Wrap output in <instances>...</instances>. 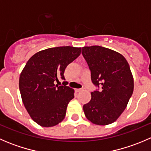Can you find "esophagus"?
I'll return each mask as SVG.
<instances>
[{
	"mask_svg": "<svg viewBox=\"0 0 151 151\" xmlns=\"http://www.w3.org/2000/svg\"><path fill=\"white\" fill-rule=\"evenodd\" d=\"M76 91H77V92H80V91H83V88H79V89H77Z\"/></svg>",
	"mask_w": 151,
	"mask_h": 151,
	"instance_id": "obj_1",
	"label": "esophagus"
}]
</instances>
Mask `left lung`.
<instances>
[{
	"mask_svg": "<svg viewBox=\"0 0 151 151\" xmlns=\"http://www.w3.org/2000/svg\"><path fill=\"white\" fill-rule=\"evenodd\" d=\"M82 54L91 70L92 83L101 88L91 92V101L83 106L85 116L94 124H110L122 114L133 93L130 67L122 55L106 47H84Z\"/></svg>",
	"mask_w": 151,
	"mask_h": 151,
	"instance_id": "8db88e82",
	"label": "left lung"
}]
</instances>
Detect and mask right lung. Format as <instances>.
Segmentation results:
<instances>
[{
    "label": "right lung",
    "instance_id": "right-lung-1",
    "mask_svg": "<svg viewBox=\"0 0 151 151\" xmlns=\"http://www.w3.org/2000/svg\"><path fill=\"white\" fill-rule=\"evenodd\" d=\"M81 53V47H52L38 52L27 62L19 77L22 102L32 119L44 127H52L65 118L67 105L74 91L58 86V79L65 80L64 71Z\"/></svg>",
    "mask_w": 151,
    "mask_h": 151
}]
</instances>
